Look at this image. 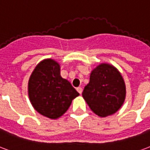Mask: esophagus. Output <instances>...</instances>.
<instances>
[{"mask_svg": "<svg viewBox=\"0 0 150 150\" xmlns=\"http://www.w3.org/2000/svg\"><path fill=\"white\" fill-rule=\"evenodd\" d=\"M76 90H77V91L79 92V94H82V92H83V89H82V87H77V88H76Z\"/></svg>", "mask_w": 150, "mask_h": 150, "instance_id": "1", "label": "esophagus"}]
</instances>
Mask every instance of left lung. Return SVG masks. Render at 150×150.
Segmentation results:
<instances>
[{
    "mask_svg": "<svg viewBox=\"0 0 150 150\" xmlns=\"http://www.w3.org/2000/svg\"><path fill=\"white\" fill-rule=\"evenodd\" d=\"M125 81L112 64L103 63L92 70L83 97L92 111L99 117L114 115L126 99Z\"/></svg>",
    "mask_w": 150,
    "mask_h": 150,
    "instance_id": "8db88e82",
    "label": "left lung"
}]
</instances>
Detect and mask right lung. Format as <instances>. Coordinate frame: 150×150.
<instances>
[{
    "instance_id": "right-lung-1",
    "label": "right lung",
    "mask_w": 150,
    "mask_h": 150,
    "mask_svg": "<svg viewBox=\"0 0 150 150\" xmlns=\"http://www.w3.org/2000/svg\"><path fill=\"white\" fill-rule=\"evenodd\" d=\"M28 93L33 108L43 116L57 119L79 95L60 75V65L52 59L40 61L30 75Z\"/></svg>"
}]
</instances>
